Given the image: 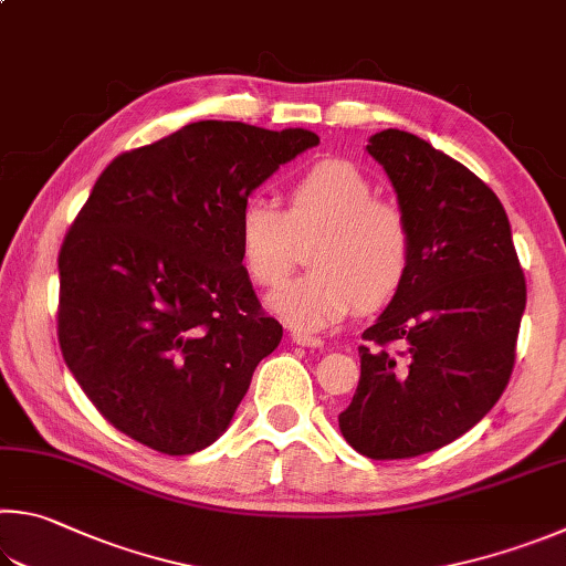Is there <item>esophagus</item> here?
I'll return each instance as SVG.
<instances>
[{"mask_svg":"<svg viewBox=\"0 0 566 566\" xmlns=\"http://www.w3.org/2000/svg\"><path fill=\"white\" fill-rule=\"evenodd\" d=\"M292 342L300 344V346H310V348L324 346L322 336H312V334H302V332H292Z\"/></svg>","mask_w":566,"mask_h":566,"instance_id":"1","label":"esophagus"}]
</instances>
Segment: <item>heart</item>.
I'll return each instance as SVG.
<instances>
[{
	"label": "heart",
	"mask_w": 566,
	"mask_h": 566,
	"mask_svg": "<svg viewBox=\"0 0 566 566\" xmlns=\"http://www.w3.org/2000/svg\"><path fill=\"white\" fill-rule=\"evenodd\" d=\"M318 234L312 272L276 292L270 306L304 332L336 324L358 304L376 310L406 282L413 238L406 214L378 200L376 185L346 160H322L286 188V210L252 195L238 218L244 272L260 286L282 284L300 256V240Z\"/></svg>",
	"instance_id": "heart-1"
}]
</instances>
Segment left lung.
Here are the masks:
<instances>
[{
	"label": "left lung",
	"instance_id": "left-lung-1",
	"mask_svg": "<svg viewBox=\"0 0 566 566\" xmlns=\"http://www.w3.org/2000/svg\"><path fill=\"white\" fill-rule=\"evenodd\" d=\"M381 163L413 238L406 282L361 334V378L338 416L348 446L403 460L453 443L497 403L527 302L507 212L462 163L388 128Z\"/></svg>",
	"mask_w": 566,
	"mask_h": 566
}]
</instances>
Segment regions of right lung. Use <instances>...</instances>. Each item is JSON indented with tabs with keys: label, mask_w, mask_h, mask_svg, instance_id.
Listing matches in <instances>:
<instances>
[{
	"label": "right lung",
	"mask_w": 566,
	"mask_h": 566,
	"mask_svg": "<svg viewBox=\"0 0 566 566\" xmlns=\"http://www.w3.org/2000/svg\"><path fill=\"white\" fill-rule=\"evenodd\" d=\"M316 143L304 128L198 120L101 172L59 252L56 334L120 433L190 455L230 426L282 342L240 260V208Z\"/></svg>",
	"instance_id": "1"
}]
</instances>
